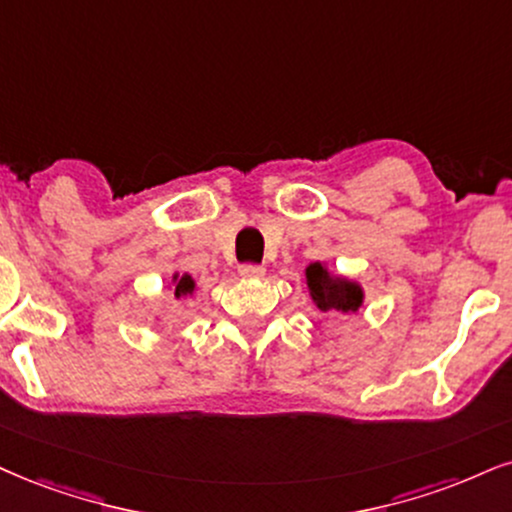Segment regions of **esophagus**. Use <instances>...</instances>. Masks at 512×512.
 <instances>
[{
	"mask_svg": "<svg viewBox=\"0 0 512 512\" xmlns=\"http://www.w3.org/2000/svg\"><path fill=\"white\" fill-rule=\"evenodd\" d=\"M239 275H242L244 280H261V277L266 275V270H263V266H256V263H244V266L239 268Z\"/></svg>",
	"mask_w": 512,
	"mask_h": 512,
	"instance_id": "1",
	"label": "esophagus"
}]
</instances>
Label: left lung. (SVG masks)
<instances>
[{"mask_svg":"<svg viewBox=\"0 0 512 512\" xmlns=\"http://www.w3.org/2000/svg\"><path fill=\"white\" fill-rule=\"evenodd\" d=\"M306 285L313 304L323 313H356L363 306V287L346 277L332 275L323 263H311L306 268Z\"/></svg>","mask_w":512,"mask_h":512,"instance_id":"obj_1","label":"left lung"}]
</instances>
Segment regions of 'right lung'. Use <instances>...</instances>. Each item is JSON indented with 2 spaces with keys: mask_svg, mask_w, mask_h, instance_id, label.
Here are the masks:
<instances>
[{
  "mask_svg": "<svg viewBox=\"0 0 512 512\" xmlns=\"http://www.w3.org/2000/svg\"><path fill=\"white\" fill-rule=\"evenodd\" d=\"M197 292V282L192 280V275H173V294L175 299H185V296H192Z\"/></svg>",
  "mask_w": 512,
  "mask_h": 512,
  "instance_id": "right-lung-1",
  "label": "right lung"
}]
</instances>
